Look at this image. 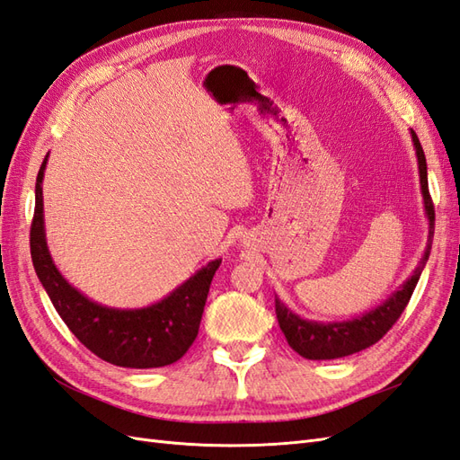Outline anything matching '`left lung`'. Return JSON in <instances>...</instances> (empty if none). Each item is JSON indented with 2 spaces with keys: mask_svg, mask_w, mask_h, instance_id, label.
Listing matches in <instances>:
<instances>
[{
  "mask_svg": "<svg viewBox=\"0 0 460 460\" xmlns=\"http://www.w3.org/2000/svg\"><path fill=\"white\" fill-rule=\"evenodd\" d=\"M412 133V141L416 146L418 156V170H420V185L421 195H424V208L429 220V235H428V247L421 257L420 265L414 269L412 277L408 279L402 287L396 290L391 297H387L381 305H377L371 312L359 315L350 321H339V323H317L307 321L300 315L292 314L290 309L284 305L279 297H275V312L280 331L287 337L292 350L307 359H334L356 354L364 349H369L371 344L381 341L387 331L394 325L396 319L401 317L404 307L411 302V296L420 280L421 270L426 267V261L429 257L431 240H433V226H436V210H433V201L428 190V164L426 155L421 148L416 133Z\"/></svg>",
  "mask_w": 460,
  "mask_h": 460,
  "instance_id": "obj_1",
  "label": "left lung"
}]
</instances>
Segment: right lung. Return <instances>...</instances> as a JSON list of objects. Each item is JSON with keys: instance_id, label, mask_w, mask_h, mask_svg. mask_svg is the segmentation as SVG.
I'll return each instance as SVG.
<instances>
[{"instance_id": "1", "label": "right lung", "mask_w": 460, "mask_h": 460, "mask_svg": "<svg viewBox=\"0 0 460 460\" xmlns=\"http://www.w3.org/2000/svg\"><path fill=\"white\" fill-rule=\"evenodd\" d=\"M46 160L36 176V203L31 225V255L36 275L69 331L104 362L119 367H163L190 350L222 259L210 261L164 300L141 309H116L96 304L61 277L48 252L44 234L42 180Z\"/></svg>"}]
</instances>
